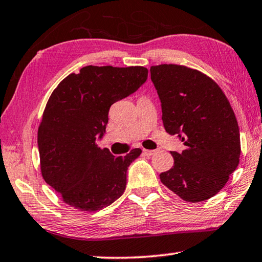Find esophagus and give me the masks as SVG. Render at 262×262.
<instances>
[{"mask_svg": "<svg viewBox=\"0 0 262 262\" xmlns=\"http://www.w3.org/2000/svg\"><path fill=\"white\" fill-rule=\"evenodd\" d=\"M157 151H152V149H143V153H144V156H146V157H152L154 153H156Z\"/></svg>", "mask_w": 262, "mask_h": 262, "instance_id": "34e87169", "label": "esophagus"}]
</instances>
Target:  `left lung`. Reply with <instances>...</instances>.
<instances>
[{
	"label": "left lung",
	"mask_w": 262,
	"mask_h": 262,
	"mask_svg": "<svg viewBox=\"0 0 262 262\" xmlns=\"http://www.w3.org/2000/svg\"><path fill=\"white\" fill-rule=\"evenodd\" d=\"M167 134L186 149L170 152L174 166L160 174L165 186L187 202H202L222 190L239 164L237 118L220 85L192 68L162 63L151 67Z\"/></svg>",
	"instance_id": "left-lung-1"
}]
</instances>
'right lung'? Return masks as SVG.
Masks as SVG:
<instances>
[{"label":"right lung","mask_w":262,"mask_h":262,"mask_svg":"<svg viewBox=\"0 0 262 262\" xmlns=\"http://www.w3.org/2000/svg\"><path fill=\"white\" fill-rule=\"evenodd\" d=\"M143 66H85L66 76L51 94L38 127L41 175L71 207L97 211L126 187L127 167L140 156H113L101 148L111 104L135 93L147 79Z\"/></svg>","instance_id":"1"}]
</instances>
